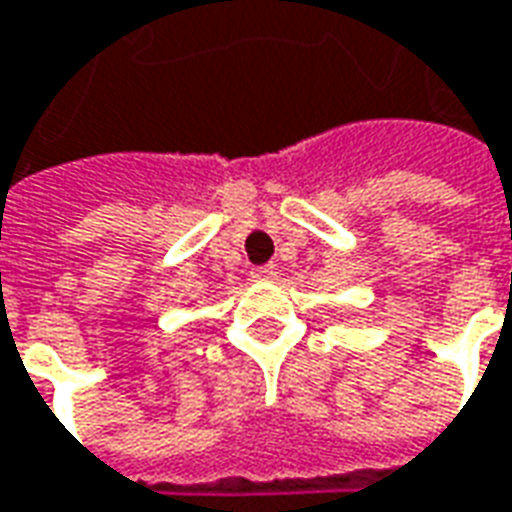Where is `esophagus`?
I'll return each instance as SVG.
<instances>
[{"label":"esophagus","mask_w":512,"mask_h":512,"mask_svg":"<svg viewBox=\"0 0 512 512\" xmlns=\"http://www.w3.org/2000/svg\"><path fill=\"white\" fill-rule=\"evenodd\" d=\"M274 274H277V271H274V266L252 268V279H255V282H268V279H274Z\"/></svg>","instance_id":"34e87169"}]
</instances>
